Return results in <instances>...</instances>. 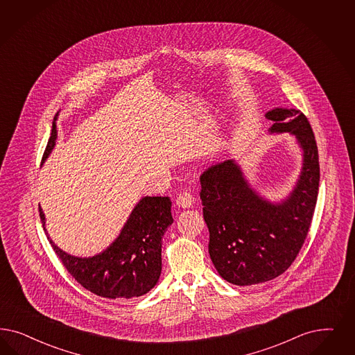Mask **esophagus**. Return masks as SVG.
<instances>
[{
  "mask_svg": "<svg viewBox=\"0 0 355 355\" xmlns=\"http://www.w3.org/2000/svg\"><path fill=\"white\" fill-rule=\"evenodd\" d=\"M177 206L182 208H190L194 205V196H191L190 193L184 191L181 193L180 196H177V200H175Z\"/></svg>",
  "mask_w": 355,
  "mask_h": 355,
  "instance_id": "obj_1",
  "label": "esophagus"
}]
</instances>
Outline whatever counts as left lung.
Here are the masks:
<instances>
[{
	"label": "left lung",
	"mask_w": 355,
	"mask_h": 355,
	"mask_svg": "<svg viewBox=\"0 0 355 355\" xmlns=\"http://www.w3.org/2000/svg\"><path fill=\"white\" fill-rule=\"evenodd\" d=\"M270 134L293 135L303 164L293 191L281 202L259 196L234 159L200 175L208 253L219 275L236 286L271 281L291 266L304 244L318 202L320 165L315 135L306 115L274 109L265 115Z\"/></svg>",
	"instance_id": "8db88e82"
}]
</instances>
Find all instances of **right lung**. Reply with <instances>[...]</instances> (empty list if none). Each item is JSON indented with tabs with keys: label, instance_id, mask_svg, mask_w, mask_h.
<instances>
[{
	"label": "right lung",
	"instance_id": "add662e5",
	"mask_svg": "<svg viewBox=\"0 0 355 355\" xmlns=\"http://www.w3.org/2000/svg\"><path fill=\"white\" fill-rule=\"evenodd\" d=\"M56 118L44 150V162L56 144ZM169 196H144L135 206L119 236L93 257L65 253L49 239L62 265L86 290L107 299H132L149 293L161 274L162 236L173 223ZM46 231V216L39 208Z\"/></svg>",
	"mask_w": 355,
	"mask_h": 355
}]
</instances>
